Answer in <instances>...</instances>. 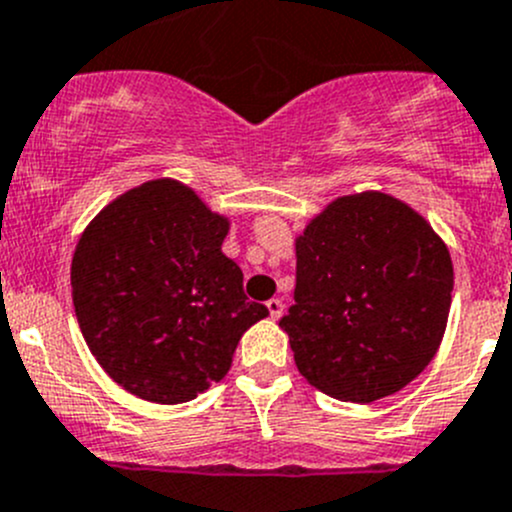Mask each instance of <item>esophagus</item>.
Here are the masks:
<instances>
[{
  "label": "esophagus",
  "mask_w": 512,
  "mask_h": 512,
  "mask_svg": "<svg viewBox=\"0 0 512 512\" xmlns=\"http://www.w3.org/2000/svg\"><path fill=\"white\" fill-rule=\"evenodd\" d=\"M267 310H270L272 320H280L282 312H285V305H282L280 297H272V300H267Z\"/></svg>",
  "instance_id": "1"
}]
</instances>
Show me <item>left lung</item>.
Segmentation results:
<instances>
[{
    "instance_id": "1",
    "label": "left lung",
    "mask_w": 512,
    "mask_h": 512,
    "mask_svg": "<svg viewBox=\"0 0 512 512\" xmlns=\"http://www.w3.org/2000/svg\"><path fill=\"white\" fill-rule=\"evenodd\" d=\"M295 305L280 320L295 365L332 398L372 403L438 352L453 262L433 227L385 192L337 197L295 240Z\"/></svg>"
}]
</instances>
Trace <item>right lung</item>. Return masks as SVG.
<instances>
[{
    "label": "right lung",
    "instance_id": "obj_1",
    "mask_svg": "<svg viewBox=\"0 0 512 512\" xmlns=\"http://www.w3.org/2000/svg\"><path fill=\"white\" fill-rule=\"evenodd\" d=\"M230 222L177 180H152L109 202L72 257L79 330L127 393L177 405L220 382L247 327V300L222 252Z\"/></svg>",
    "mask_w": 512,
    "mask_h": 512
}]
</instances>
